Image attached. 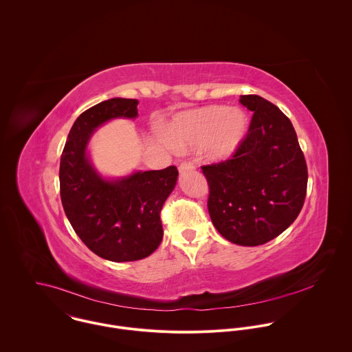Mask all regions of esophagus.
<instances>
[{
  "mask_svg": "<svg viewBox=\"0 0 352 352\" xmlns=\"http://www.w3.org/2000/svg\"><path fill=\"white\" fill-rule=\"evenodd\" d=\"M195 169V165L191 161H183L179 165V172L186 173V172H192Z\"/></svg>",
  "mask_w": 352,
  "mask_h": 352,
  "instance_id": "34e87169",
  "label": "esophagus"
}]
</instances>
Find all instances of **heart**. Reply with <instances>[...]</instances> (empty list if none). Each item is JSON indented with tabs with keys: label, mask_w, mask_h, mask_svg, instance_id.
I'll return each mask as SVG.
<instances>
[{
	"label": "heart",
	"mask_w": 352,
	"mask_h": 352,
	"mask_svg": "<svg viewBox=\"0 0 352 352\" xmlns=\"http://www.w3.org/2000/svg\"><path fill=\"white\" fill-rule=\"evenodd\" d=\"M247 127L244 112L211 105L177 116L168 130V140L179 151L207 145L212 158L225 160L239 148Z\"/></svg>",
	"instance_id": "obj_1"
}]
</instances>
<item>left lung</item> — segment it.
<instances>
[{
    "mask_svg": "<svg viewBox=\"0 0 352 352\" xmlns=\"http://www.w3.org/2000/svg\"><path fill=\"white\" fill-rule=\"evenodd\" d=\"M253 111L245 138L233 155L203 165L207 208L215 229L230 243L256 247L283 233L302 210L307 168L290 119L272 102L244 95Z\"/></svg>",
    "mask_w": 352,
    "mask_h": 352,
    "instance_id": "1",
    "label": "left lung"
}]
</instances>
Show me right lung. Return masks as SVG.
<instances>
[{"mask_svg": "<svg viewBox=\"0 0 352 352\" xmlns=\"http://www.w3.org/2000/svg\"><path fill=\"white\" fill-rule=\"evenodd\" d=\"M138 100L115 98L84 111L74 122L59 165L65 214L81 241L111 261L148 257L162 240L160 212L176 186V166L105 180L94 169L87 145L94 131L113 118H135Z\"/></svg>", "mask_w": 352, "mask_h": 352, "instance_id": "add662e5", "label": "right lung"}]
</instances>
